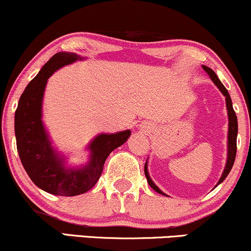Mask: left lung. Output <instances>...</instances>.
<instances>
[{
  "mask_svg": "<svg viewBox=\"0 0 251 251\" xmlns=\"http://www.w3.org/2000/svg\"><path fill=\"white\" fill-rule=\"evenodd\" d=\"M203 68V70L207 72L208 75H209V77L212 78V80L215 83V85L219 87L220 91L223 93V96L226 97V104H227V110H228V118H229V131H228V159H227V165H226V168L225 171H223L222 173V176L220 177L219 182H217V185H220V183L222 182L223 180L227 177V175L229 174V172L231 171L232 168V165H234V161H235V158H236V139H237V117H236V113H235L234 108H232V104H231V99H230V96H229V93L227 91V89H226L225 85L220 81L219 78H217L216 74L214 72L212 69H209L208 66H202ZM145 175H146L147 177V181H149L150 186L152 187L153 189L156 193H160V194L162 195H166L165 193H162L160 189L156 187L154 183H153V181L151 180L150 175H149V172H147V162L145 164ZM216 185V186H217ZM215 186V187H216ZM167 196V195H166Z\"/></svg>",
  "mask_w": 251,
  "mask_h": 251,
  "instance_id": "1",
  "label": "left lung"
}]
</instances>
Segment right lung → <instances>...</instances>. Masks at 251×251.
Segmentation results:
<instances>
[{"instance_id":"right-lung-1","label":"right lung","mask_w":251,"mask_h":251,"mask_svg":"<svg viewBox=\"0 0 251 251\" xmlns=\"http://www.w3.org/2000/svg\"><path fill=\"white\" fill-rule=\"evenodd\" d=\"M76 53L58 52L26 85L15 112V135L21 162L36 186L50 194L75 196L92 188L99 180L105 160L127 140L131 131L99 134L90 145L91 160L84 168H65L63 159L51 147L43 123L42 99L48 78L62 66L80 59Z\"/></svg>"}]
</instances>
